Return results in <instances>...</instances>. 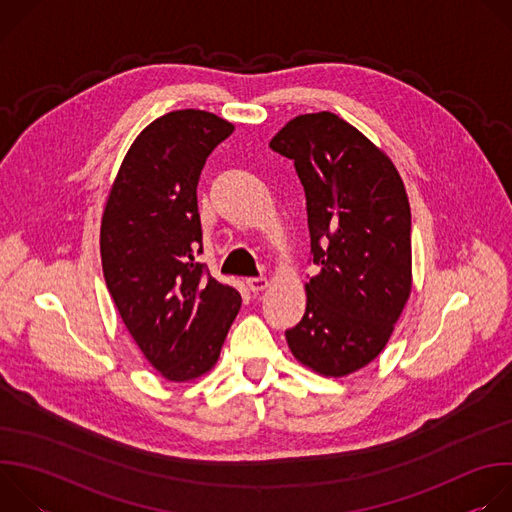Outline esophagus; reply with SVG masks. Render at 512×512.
<instances>
[{
	"mask_svg": "<svg viewBox=\"0 0 512 512\" xmlns=\"http://www.w3.org/2000/svg\"><path fill=\"white\" fill-rule=\"evenodd\" d=\"M267 285H269L267 277H249L247 279V287L253 291V294H259V291H263Z\"/></svg>",
	"mask_w": 512,
	"mask_h": 512,
	"instance_id": "esophagus-1",
	"label": "esophagus"
}]
</instances>
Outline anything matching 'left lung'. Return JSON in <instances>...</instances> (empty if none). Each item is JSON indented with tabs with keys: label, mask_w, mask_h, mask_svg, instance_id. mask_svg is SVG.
<instances>
[{
	"label": "left lung",
	"mask_w": 512,
	"mask_h": 512,
	"mask_svg": "<svg viewBox=\"0 0 512 512\" xmlns=\"http://www.w3.org/2000/svg\"><path fill=\"white\" fill-rule=\"evenodd\" d=\"M269 148L294 160L320 267L287 346L314 373L346 377L381 354L411 294L405 184L383 150L330 111L287 121Z\"/></svg>",
	"instance_id": "1"
}]
</instances>
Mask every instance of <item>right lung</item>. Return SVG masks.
Segmentation results:
<instances>
[{"instance_id":"1","label":"right lung","mask_w":512,"mask_h":512,"mask_svg":"<svg viewBox=\"0 0 512 512\" xmlns=\"http://www.w3.org/2000/svg\"><path fill=\"white\" fill-rule=\"evenodd\" d=\"M233 131L200 109L158 117L131 143L103 210L109 294L143 356L174 383L214 367L241 310L239 291L194 259L202 251L198 178Z\"/></svg>"}]
</instances>
